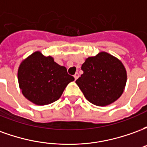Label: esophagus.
<instances>
[{
  "mask_svg": "<svg viewBox=\"0 0 147 147\" xmlns=\"http://www.w3.org/2000/svg\"><path fill=\"white\" fill-rule=\"evenodd\" d=\"M79 76H79V73H78V72H76V73L74 75V78H75V80H76L79 78Z\"/></svg>",
  "mask_w": 147,
  "mask_h": 147,
  "instance_id": "obj_1",
  "label": "esophagus"
}]
</instances>
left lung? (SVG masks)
I'll return each instance as SVG.
<instances>
[{
  "instance_id": "8db88e82",
  "label": "left lung",
  "mask_w": 147,
  "mask_h": 147,
  "mask_svg": "<svg viewBox=\"0 0 147 147\" xmlns=\"http://www.w3.org/2000/svg\"><path fill=\"white\" fill-rule=\"evenodd\" d=\"M81 69L83 74L76 83L90 103L105 106L116 102L123 94L127 72L117 57L101 52L95 57L86 58Z\"/></svg>"
}]
</instances>
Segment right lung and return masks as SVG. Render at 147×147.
Segmentation results:
<instances>
[{"label": "right lung", "mask_w": 147, "mask_h": 147, "mask_svg": "<svg viewBox=\"0 0 147 147\" xmlns=\"http://www.w3.org/2000/svg\"><path fill=\"white\" fill-rule=\"evenodd\" d=\"M74 80L73 76L67 74L66 67L39 51L22 61L18 69V81L22 94L38 105L56 102L67 84Z\"/></svg>", "instance_id": "obj_1"}]
</instances>
